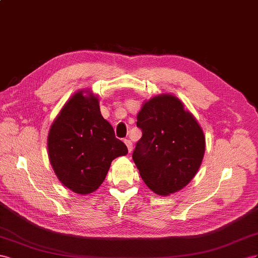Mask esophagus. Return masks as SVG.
<instances>
[{
	"label": "esophagus",
	"instance_id": "34e87169",
	"mask_svg": "<svg viewBox=\"0 0 258 258\" xmlns=\"http://www.w3.org/2000/svg\"><path fill=\"white\" fill-rule=\"evenodd\" d=\"M124 143H125V145H126V147H127L128 152H132V150H133V144H132V142L128 141V139H125Z\"/></svg>",
	"mask_w": 258,
	"mask_h": 258
}]
</instances>
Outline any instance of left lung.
<instances>
[{
	"instance_id": "obj_1",
	"label": "left lung",
	"mask_w": 258,
	"mask_h": 258,
	"mask_svg": "<svg viewBox=\"0 0 258 258\" xmlns=\"http://www.w3.org/2000/svg\"><path fill=\"white\" fill-rule=\"evenodd\" d=\"M143 136L133 160L154 194L168 196L186 187L200 167L205 136L194 114L172 94L146 100L137 114Z\"/></svg>"
}]
</instances>
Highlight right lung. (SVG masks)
I'll use <instances>...</instances> for the list:
<instances>
[{"label":"right lung","instance_id":"1","mask_svg":"<svg viewBox=\"0 0 258 258\" xmlns=\"http://www.w3.org/2000/svg\"><path fill=\"white\" fill-rule=\"evenodd\" d=\"M47 149L57 178L83 196L97 190L111 162L128 152L102 117L98 96L90 90L78 91L61 108L50 125Z\"/></svg>","mask_w":258,"mask_h":258}]
</instances>
